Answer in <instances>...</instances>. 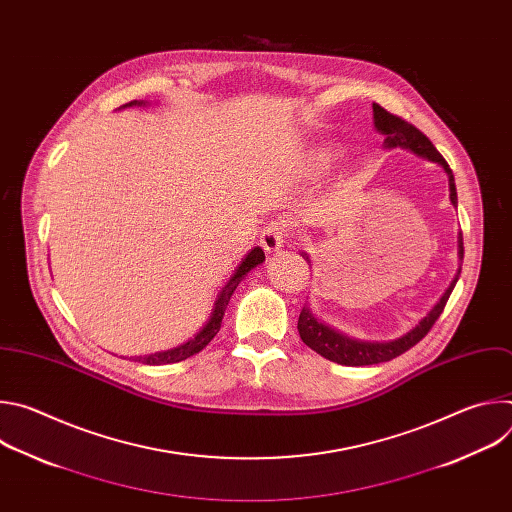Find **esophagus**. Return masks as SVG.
<instances>
[{"label":"esophagus","instance_id":"esophagus-1","mask_svg":"<svg viewBox=\"0 0 512 512\" xmlns=\"http://www.w3.org/2000/svg\"><path fill=\"white\" fill-rule=\"evenodd\" d=\"M287 237V225L285 221H271L263 231H261V247L267 253H275L281 249L283 241Z\"/></svg>","mask_w":512,"mask_h":512}]
</instances>
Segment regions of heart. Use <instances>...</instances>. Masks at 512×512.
I'll return each instance as SVG.
<instances>
[{
	"label": "heart",
	"mask_w": 512,
	"mask_h": 512,
	"mask_svg": "<svg viewBox=\"0 0 512 512\" xmlns=\"http://www.w3.org/2000/svg\"><path fill=\"white\" fill-rule=\"evenodd\" d=\"M330 158H332V152H330V150H318V152L314 154V164L324 166V164L330 162Z\"/></svg>",
	"instance_id": "1"
}]
</instances>
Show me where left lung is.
I'll use <instances>...</instances> for the list:
<instances>
[{"instance_id": "left-lung-1", "label": "left lung", "mask_w": 512, "mask_h": 512, "mask_svg": "<svg viewBox=\"0 0 512 512\" xmlns=\"http://www.w3.org/2000/svg\"><path fill=\"white\" fill-rule=\"evenodd\" d=\"M373 113H375V127H377V131H381L385 135V145H387V148L411 150L413 154H417L421 158H427L431 162H437L446 170V174L450 178V198H452V204H458L454 174H452L448 162L444 160V156L433 148V143L427 139V135H423L415 125L407 123L399 115L389 113L387 109H383L377 103H373ZM458 253H460V259H464L462 233H460V251ZM460 271H462V267H460ZM456 281H458V275L452 281V285L446 289L444 298L437 302V306L413 330H409L405 336H401L397 340H391V342H360V340H352V338H348L344 334H338L336 330L328 328L326 324L318 322L308 308H304L300 312V320H298L300 338L304 340V344H308L320 356H324V358H328L332 362H338V364H346V367H364V364H379V362L393 360L399 354H403L409 348H413L431 330L435 320L442 316Z\"/></svg>"}]
</instances>
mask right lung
<instances>
[{
	"instance_id": "right-lung-1",
	"label": "right lung",
	"mask_w": 512,
	"mask_h": 512,
	"mask_svg": "<svg viewBox=\"0 0 512 512\" xmlns=\"http://www.w3.org/2000/svg\"><path fill=\"white\" fill-rule=\"evenodd\" d=\"M131 105H141V103L131 101V103H127V105H123V107H131ZM263 261H265V253H263L261 247H255V249H251V251L247 253V257L241 261V265H239V267L235 269V273L231 275V279L221 287V291H218V296H216V302H214V308H212V314H210L208 322L200 328V332H198L194 338H190L188 342H184V344H180V346H176V348H170V350H164V352H156V354H148V356H143V358H139V360L145 362V364H154V367H160V364L180 362V360H186V358H190L192 354L200 352V350L216 336V332L221 330V322H223L225 310H227V306H229V300H231V296H233V291H235L237 285L241 283V279H243L253 267H257V265L263 263Z\"/></svg>"
}]
</instances>
